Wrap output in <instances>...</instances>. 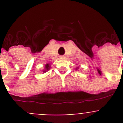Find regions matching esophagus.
<instances>
[{
	"label": "esophagus",
	"instance_id": "obj_1",
	"mask_svg": "<svg viewBox=\"0 0 123 123\" xmlns=\"http://www.w3.org/2000/svg\"><path fill=\"white\" fill-rule=\"evenodd\" d=\"M60 58H65V57H64V56H61V57H60Z\"/></svg>",
	"mask_w": 123,
	"mask_h": 123
}]
</instances>
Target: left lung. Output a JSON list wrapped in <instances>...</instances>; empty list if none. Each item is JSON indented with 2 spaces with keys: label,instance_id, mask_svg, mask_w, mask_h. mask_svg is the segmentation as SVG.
<instances>
[{
  "label": "left lung",
  "instance_id": "left-lung-1",
  "mask_svg": "<svg viewBox=\"0 0 123 123\" xmlns=\"http://www.w3.org/2000/svg\"><path fill=\"white\" fill-rule=\"evenodd\" d=\"M79 69V66H77V67L75 68V69H76V70H78Z\"/></svg>",
  "mask_w": 123,
  "mask_h": 123
}]
</instances>
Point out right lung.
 Wrapping results in <instances>:
<instances>
[{"label":"right lung","instance_id":"obj_1","mask_svg":"<svg viewBox=\"0 0 123 123\" xmlns=\"http://www.w3.org/2000/svg\"><path fill=\"white\" fill-rule=\"evenodd\" d=\"M50 63H47L44 66V68L43 70H42L41 71L43 72V73H46V72L48 71H49V69H50Z\"/></svg>","mask_w":123,"mask_h":123}]
</instances>
